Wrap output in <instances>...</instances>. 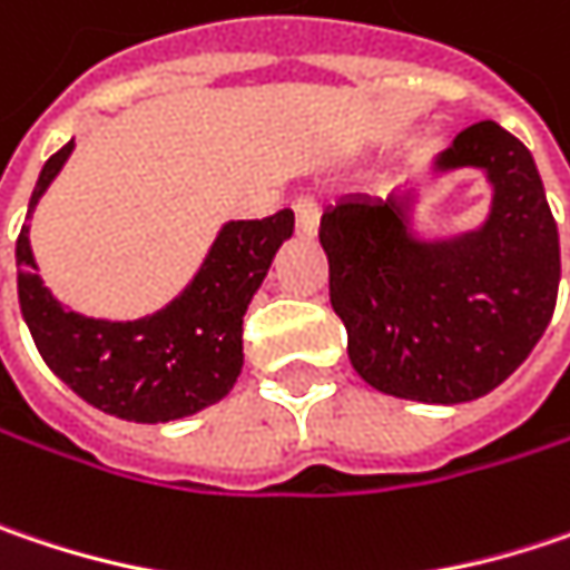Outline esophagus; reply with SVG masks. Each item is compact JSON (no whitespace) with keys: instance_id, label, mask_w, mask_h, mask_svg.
<instances>
[{"instance_id":"34e87169","label":"esophagus","mask_w":570,"mask_h":570,"mask_svg":"<svg viewBox=\"0 0 570 570\" xmlns=\"http://www.w3.org/2000/svg\"><path fill=\"white\" fill-rule=\"evenodd\" d=\"M292 210H295V226H298V233H302V236H317V226H321V210H317V204H314L311 197H298V200L292 204Z\"/></svg>"}]
</instances>
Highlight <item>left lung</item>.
<instances>
[{"label": "left lung", "instance_id": "1", "mask_svg": "<svg viewBox=\"0 0 570 570\" xmlns=\"http://www.w3.org/2000/svg\"><path fill=\"white\" fill-rule=\"evenodd\" d=\"M461 168L493 187L476 229L419 236V184L386 200L350 194L321 217L350 363L395 399L458 405L487 395L519 370L554 311L561 249L532 151L487 119L431 161L434 175Z\"/></svg>", "mask_w": 570, "mask_h": 570}]
</instances>
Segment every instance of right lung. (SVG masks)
I'll return each instance as SVG.
<instances>
[{"label": "right lung", "instance_id": "add662e5", "mask_svg": "<svg viewBox=\"0 0 570 570\" xmlns=\"http://www.w3.org/2000/svg\"><path fill=\"white\" fill-rule=\"evenodd\" d=\"M70 151L73 142L45 161L28 217ZM292 233V210L229 220L175 302L139 321H106L63 307L45 288L24 224L16 243L21 317L45 363L83 402L126 422H178L233 389L243 370V314Z\"/></svg>", "mask_w": 570, "mask_h": 570}]
</instances>
